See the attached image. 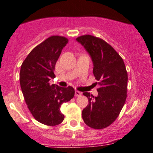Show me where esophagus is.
<instances>
[{"label":"esophagus","mask_w":153,"mask_h":153,"mask_svg":"<svg viewBox=\"0 0 153 153\" xmlns=\"http://www.w3.org/2000/svg\"><path fill=\"white\" fill-rule=\"evenodd\" d=\"M75 96H76V97L81 96V92H79V91H78V90H75Z\"/></svg>","instance_id":"obj_1"}]
</instances>
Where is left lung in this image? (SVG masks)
Masks as SVG:
<instances>
[{
    "label": "left lung",
    "instance_id": "1",
    "mask_svg": "<svg viewBox=\"0 0 153 153\" xmlns=\"http://www.w3.org/2000/svg\"><path fill=\"white\" fill-rule=\"evenodd\" d=\"M90 55L93 74L100 86L97 97L83 92L89 104L82 111L84 123L101 129L116 120L124 106L127 93L128 75L122 58L103 39L90 35L76 38Z\"/></svg>",
    "mask_w": 153,
    "mask_h": 153
}]
</instances>
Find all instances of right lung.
I'll use <instances>...</instances> for the list:
<instances>
[{
	"label": "right lung",
	"instance_id": "obj_1",
	"mask_svg": "<svg viewBox=\"0 0 153 153\" xmlns=\"http://www.w3.org/2000/svg\"><path fill=\"white\" fill-rule=\"evenodd\" d=\"M65 37L52 35L35 47L23 62L20 84L24 100L32 116L47 126H56L64 119L60 108L75 95L72 86L50 85L55 64L68 43Z\"/></svg>",
	"mask_w": 153,
	"mask_h": 153
}]
</instances>
